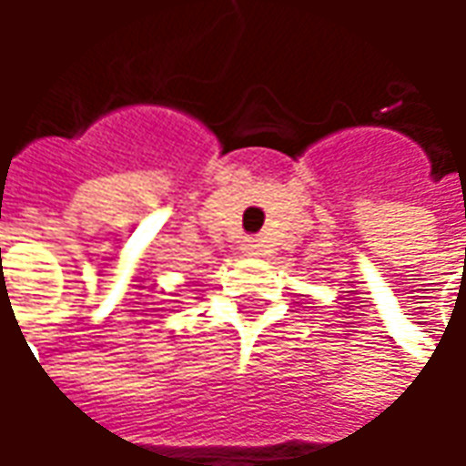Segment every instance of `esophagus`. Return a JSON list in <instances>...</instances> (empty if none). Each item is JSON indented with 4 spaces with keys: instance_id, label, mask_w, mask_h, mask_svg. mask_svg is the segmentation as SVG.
<instances>
[{
    "instance_id": "34e87169",
    "label": "esophagus",
    "mask_w": 466,
    "mask_h": 466,
    "mask_svg": "<svg viewBox=\"0 0 466 466\" xmlns=\"http://www.w3.org/2000/svg\"><path fill=\"white\" fill-rule=\"evenodd\" d=\"M243 253H246V256H256V253H258V243L248 238L243 243Z\"/></svg>"
}]
</instances>
